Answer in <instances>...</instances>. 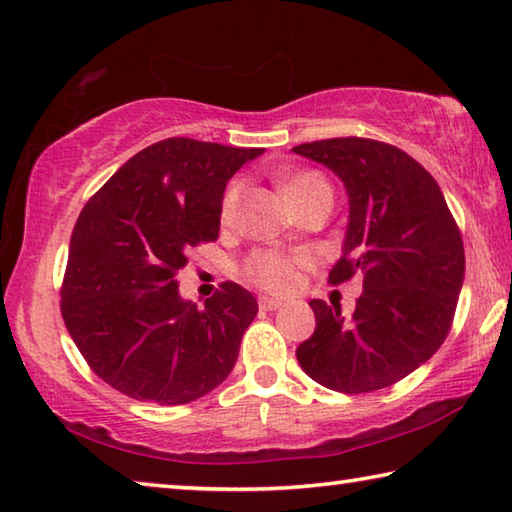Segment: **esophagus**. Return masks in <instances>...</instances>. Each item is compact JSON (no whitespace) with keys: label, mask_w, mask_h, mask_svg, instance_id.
<instances>
[{"label":"esophagus","mask_w":512,"mask_h":512,"mask_svg":"<svg viewBox=\"0 0 512 512\" xmlns=\"http://www.w3.org/2000/svg\"><path fill=\"white\" fill-rule=\"evenodd\" d=\"M259 307L266 309V311H275V309H280V307H282V300L262 296V298H259Z\"/></svg>","instance_id":"esophagus-1"}]
</instances>
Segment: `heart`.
Instances as JSON below:
<instances>
[{"label":"heart","instance_id":"heart-1","mask_svg":"<svg viewBox=\"0 0 512 512\" xmlns=\"http://www.w3.org/2000/svg\"><path fill=\"white\" fill-rule=\"evenodd\" d=\"M282 189L296 207L320 192H332V187H329L323 173L309 171V169L296 171L291 173L289 178H284ZM241 192H244L241 180H232V183L225 187L223 198H221V223L228 225L232 223V219H235ZM309 262H311L309 253L287 255V253H280V250H255V253H250L244 259V264H241V275H244L248 282H253L266 291L284 293L296 284L298 268Z\"/></svg>","mask_w":512,"mask_h":512}]
</instances>
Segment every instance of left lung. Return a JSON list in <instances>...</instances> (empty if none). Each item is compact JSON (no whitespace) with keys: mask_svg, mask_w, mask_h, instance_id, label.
I'll return each instance as SVG.
<instances>
[{"mask_svg":"<svg viewBox=\"0 0 512 512\" xmlns=\"http://www.w3.org/2000/svg\"><path fill=\"white\" fill-rule=\"evenodd\" d=\"M293 151L332 169L350 198L343 255L329 282L363 277L352 318L339 305L309 302L316 329L298 345V363L332 391H379L447 339L465 277L461 230L431 173L393 144L332 137Z\"/></svg>","mask_w":512,"mask_h":512,"instance_id":"obj_1","label":"left lung"}]
</instances>
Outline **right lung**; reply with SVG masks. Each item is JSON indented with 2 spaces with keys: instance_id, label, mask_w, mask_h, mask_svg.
<instances>
[{
  "instance_id": "right-lung-1",
  "label": "right lung",
  "mask_w": 512,
  "mask_h": 512,
  "mask_svg": "<svg viewBox=\"0 0 512 512\" xmlns=\"http://www.w3.org/2000/svg\"><path fill=\"white\" fill-rule=\"evenodd\" d=\"M264 149L169 137L133 155L76 219L60 314L83 359L115 391L160 406L194 402L230 375L253 293L223 282L203 307L176 275L219 237L225 183Z\"/></svg>"
}]
</instances>
